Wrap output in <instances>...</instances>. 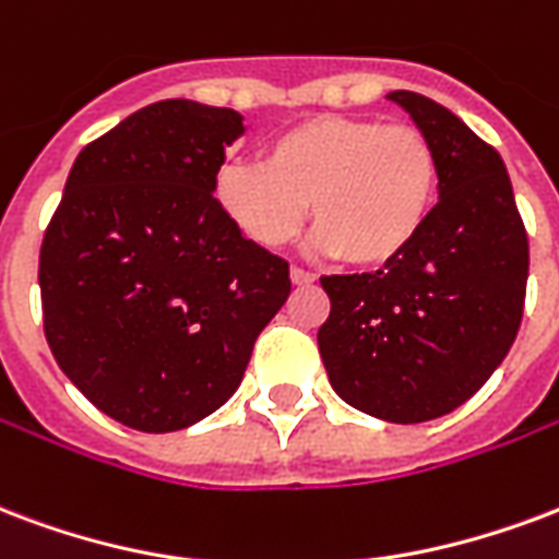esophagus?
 Listing matches in <instances>:
<instances>
[{
	"mask_svg": "<svg viewBox=\"0 0 559 559\" xmlns=\"http://www.w3.org/2000/svg\"><path fill=\"white\" fill-rule=\"evenodd\" d=\"M288 276H292V283H295V285L314 283L312 271H304V267H292V271H288Z\"/></svg>",
	"mask_w": 559,
	"mask_h": 559,
	"instance_id": "obj_1",
	"label": "esophagus"
}]
</instances>
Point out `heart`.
Masks as SVG:
<instances>
[{
    "mask_svg": "<svg viewBox=\"0 0 559 559\" xmlns=\"http://www.w3.org/2000/svg\"><path fill=\"white\" fill-rule=\"evenodd\" d=\"M439 194V155L418 126L324 115L271 138L259 165H229L215 197L259 247H283L309 221L318 247L359 271L415 245Z\"/></svg>",
    "mask_w": 559,
    "mask_h": 559,
    "instance_id": "obj_1",
    "label": "heart"
}]
</instances>
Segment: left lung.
Wrapping results in <instances>:
<instances>
[{
    "label": "left lung",
    "mask_w": 559,
    "mask_h": 559,
    "mask_svg": "<svg viewBox=\"0 0 559 559\" xmlns=\"http://www.w3.org/2000/svg\"><path fill=\"white\" fill-rule=\"evenodd\" d=\"M392 103L439 155V203L401 259L374 274L321 276L326 377L356 409L394 424L454 413L503 362L522 326L531 247L501 155L444 105Z\"/></svg>",
    "instance_id": "left-lung-1"
}]
</instances>
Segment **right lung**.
<instances>
[{"label":"right lung","instance_id":"add662e5","mask_svg":"<svg viewBox=\"0 0 559 559\" xmlns=\"http://www.w3.org/2000/svg\"><path fill=\"white\" fill-rule=\"evenodd\" d=\"M233 108L165 99L79 153L40 245L44 333L115 421L170 433L229 401L292 292L288 262L245 238L215 191Z\"/></svg>","mask_w":559,"mask_h":559}]
</instances>
